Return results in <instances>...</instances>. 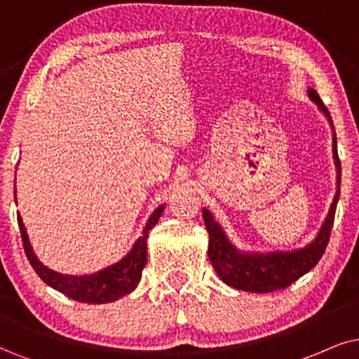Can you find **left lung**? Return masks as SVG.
<instances>
[{
	"label": "left lung",
	"mask_w": 359,
	"mask_h": 359,
	"mask_svg": "<svg viewBox=\"0 0 359 359\" xmlns=\"http://www.w3.org/2000/svg\"><path fill=\"white\" fill-rule=\"evenodd\" d=\"M310 97L330 117L328 109L321 102L316 90L310 89ZM333 146L334 158H337L338 165L339 187V184H341V164H339L338 157L337 139H334ZM338 198L339 190L334 195V201L331 203L323 229H321L318 237L315 238V242H311L303 250L293 253H271V255H242V253H238L235 250V247H232V243L225 238V233L222 232L220 225L213 220L210 212L203 210V222H205L208 237H210V240H208V258H210L213 269L217 270V273L226 285L237 290H245V292L266 293L290 287L293 281H297L306 271H310L323 257L326 245H328L331 237Z\"/></svg>",
	"instance_id": "1"
}]
</instances>
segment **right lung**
<instances>
[{"label":"right lung","instance_id":"add662e5","mask_svg":"<svg viewBox=\"0 0 359 359\" xmlns=\"http://www.w3.org/2000/svg\"><path fill=\"white\" fill-rule=\"evenodd\" d=\"M162 212H164V205L158 207L157 210L152 213L146 229H144L142 237H139V240L134 245V248L129 252V255H127L124 260L109 266L106 270L99 271V273L89 276H66L46 269V266L36 258L33 250H31L28 235H26L25 225H22L20 215H18V224H20L25 253L39 278L43 280L44 283H48L49 287H53L54 290H57V292L65 293L66 297L72 298V300L83 303H94V305H96V303L114 302L117 298L130 293L135 287H137L140 276H142L144 266L147 265L149 232H151L152 226L157 224V220L161 219Z\"/></svg>","mask_w":359,"mask_h":359}]
</instances>
